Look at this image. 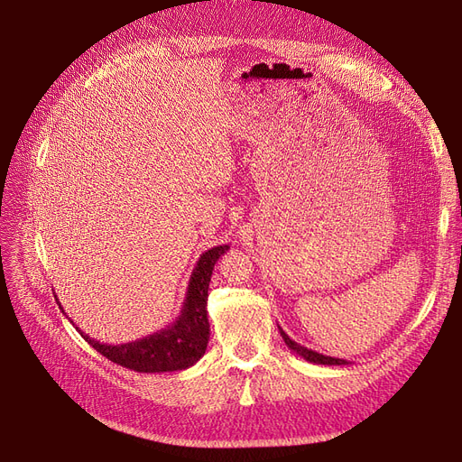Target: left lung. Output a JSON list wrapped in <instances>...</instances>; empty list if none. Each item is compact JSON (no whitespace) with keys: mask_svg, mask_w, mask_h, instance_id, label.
Wrapping results in <instances>:
<instances>
[{"mask_svg":"<svg viewBox=\"0 0 462 462\" xmlns=\"http://www.w3.org/2000/svg\"><path fill=\"white\" fill-rule=\"evenodd\" d=\"M279 332H281V337H282L284 344L289 346L291 352L298 354L300 357H304V359L310 361V363H315V365H347L346 359H338V357H330V356L317 354V352H313V349H308L306 346H300V344L294 342V340L289 337V334H286L281 327H279Z\"/></svg>","mask_w":462,"mask_h":462,"instance_id":"8db88e82","label":"left lung"}]
</instances>
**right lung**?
<instances>
[{"mask_svg": "<svg viewBox=\"0 0 462 462\" xmlns=\"http://www.w3.org/2000/svg\"><path fill=\"white\" fill-rule=\"evenodd\" d=\"M227 250L229 245L214 246L210 250H206L199 258L193 269V275H190L187 284L181 311L176 317V321L168 325L166 328L156 330L145 338L118 346L101 344L99 340L89 338L88 334L79 330L78 327L76 330L82 334L86 342L97 349L101 356H105L116 365H122L125 369H132L137 373H171L193 367V365L204 356L206 346H208L210 340V323L208 311H206V300H208L212 269ZM59 308L62 310L60 304ZM62 313H65V310H62Z\"/></svg>", "mask_w": 462, "mask_h": 462, "instance_id": "right-lung-1", "label": "right lung"}]
</instances>
